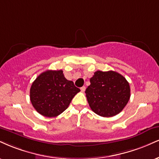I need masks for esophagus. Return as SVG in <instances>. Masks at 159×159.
<instances>
[{
    "mask_svg": "<svg viewBox=\"0 0 159 159\" xmlns=\"http://www.w3.org/2000/svg\"><path fill=\"white\" fill-rule=\"evenodd\" d=\"M85 89H86V87H84H84H81V92H84Z\"/></svg>",
    "mask_w": 159,
    "mask_h": 159,
    "instance_id": "obj_1",
    "label": "esophagus"
}]
</instances>
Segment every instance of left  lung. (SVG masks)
<instances>
[{"label":"left lung","mask_w":159,"mask_h":159,"mask_svg":"<svg viewBox=\"0 0 159 159\" xmlns=\"http://www.w3.org/2000/svg\"><path fill=\"white\" fill-rule=\"evenodd\" d=\"M91 110L102 117H112L121 112L130 98L126 78L115 71L98 70L90 78L85 91Z\"/></svg>","instance_id":"obj_1"}]
</instances>
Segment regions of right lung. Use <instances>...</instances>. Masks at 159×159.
Returning a JSON list of instances; mask_svg holds the SVG:
<instances>
[{"label": "right lung", "mask_w": 159, "mask_h": 159, "mask_svg": "<svg viewBox=\"0 0 159 159\" xmlns=\"http://www.w3.org/2000/svg\"><path fill=\"white\" fill-rule=\"evenodd\" d=\"M80 89L66 79L62 70H47L33 81L30 101L36 111L45 117H56L68 107Z\"/></svg>", "instance_id": "add662e5"}]
</instances>
